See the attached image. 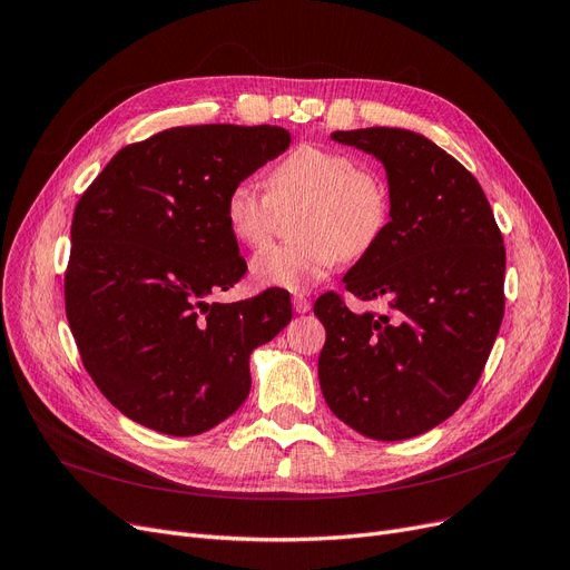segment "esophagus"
I'll return each instance as SVG.
<instances>
[{
	"instance_id": "esophagus-1",
	"label": "esophagus",
	"mask_w": 570,
	"mask_h": 570,
	"mask_svg": "<svg viewBox=\"0 0 570 570\" xmlns=\"http://www.w3.org/2000/svg\"><path fill=\"white\" fill-rule=\"evenodd\" d=\"M292 306H294V311H297V313H308L311 311V302L304 297V294H294Z\"/></svg>"
}]
</instances>
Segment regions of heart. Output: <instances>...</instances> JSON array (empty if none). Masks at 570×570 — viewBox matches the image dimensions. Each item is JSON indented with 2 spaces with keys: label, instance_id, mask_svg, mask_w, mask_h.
Returning a JSON list of instances; mask_svg holds the SVG:
<instances>
[{
  "label": "heart",
  "instance_id": "heart-1",
  "mask_svg": "<svg viewBox=\"0 0 570 570\" xmlns=\"http://www.w3.org/2000/svg\"><path fill=\"white\" fill-rule=\"evenodd\" d=\"M306 200L297 219L302 238L264 247L249 264L259 287L306 292L330 276L341 255L355 259L379 243L389 224V194L381 179L351 154L302 145L268 175V191L243 179L224 200L232 236L259 247L276 229L278 206Z\"/></svg>",
  "mask_w": 570,
  "mask_h": 570
}]
</instances>
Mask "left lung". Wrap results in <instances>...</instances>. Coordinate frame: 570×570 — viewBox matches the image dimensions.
<instances>
[{"label":"left lung","instance_id":"1","mask_svg":"<svg viewBox=\"0 0 570 570\" xmlns=\"http://www.w3.org/2000/svg\"><path fill=\"white\" fill-rule=\"evenodd\" d=\"M332 140L385 168L391 222L344 285L389 311L353 313L323 294L317 379L334 416L360 435L409 440L446 421L482 376L505 308L503 236L480 181L425 135L376 126Z\"/></svg>","mask_w":570,"mask_h":570}]
</instances>
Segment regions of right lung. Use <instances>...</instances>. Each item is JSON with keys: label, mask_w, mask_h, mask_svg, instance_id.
<instances>
[{"label": "right lung", "mask_w": 570, "mask_h": 570, "mask_svg": "<svg viewBox=\"0 0 570 570\" xmlns=\"http://www.w3.org/2000/svg\"><path fill=\"white\" fill-rule=\"evenodd\" d=\"M292 135L281 126H181L128 145L79 198L65 311L83 367L124 416L173 438L229 419L249 393V355L289 321L266 289L208 302L245 273L226 194Z\"/></svg>", "instance_id": "obj_1"}]
</instances>
